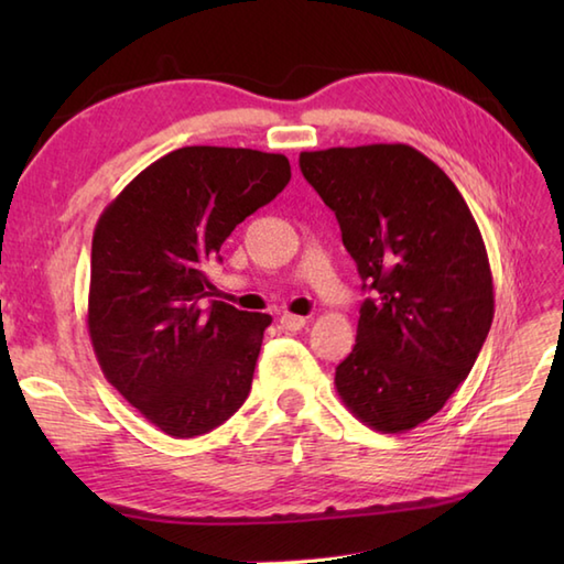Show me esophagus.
I'll use <instances>...</instances> for the list:
<instances>
[{
  "label": "esophagus",
  "mask_w": 564,
  "mask_h": 564,
  "mask_svg": "<svg viewBox=\"0 0 564 564\" xmlns=\"http://www.w3.org/2000/svg\"><path fill=\"white\" fill-rule=\"evenodd\" d=\"M307 325V317H301V315H283L281 317V327L283 329H289V332H297V329H303Z\"/></svg>",
  "instance_id": "1"
}]
</instances>
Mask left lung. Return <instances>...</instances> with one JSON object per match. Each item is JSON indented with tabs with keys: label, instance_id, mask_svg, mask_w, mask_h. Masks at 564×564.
<instances>
[{
	"label": "left lung",
	"instance_id": "obj_1",
	"mask_svg": "<svg viewBox=\"0 0 564 564\" xmlns=\"http://www.w3.org/2000/svg\"><path fill=\"white\" fill-rule=\"evenodd\" d=\"M301 172L373 295L334 386L366 426L402 434L458 390L492 327L480 227L446 172L402 142L301 152Z\"/></svg>",
	"mask_w": 564,
	"mask_h": 564
}]
</instances>
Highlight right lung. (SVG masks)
Here are the masks:
<instances>
[{"instance_id": "add662e5", "label": "right lung", "mask_w": 564, "mask_h": 564, "mask_svg": "<svg viewBox=\"0 0 564 564\" xmlns=\"http://www.w3.org/2000/svg\"><path fill=\"white\" fill-rule=\"evenodd\" d=\"M291 182L283 154L194 145L118 194L91 239L87 327L106 380L174 438L245 404L271 315L213 301L203 263Z\"/></svg>"}]
</instances>
